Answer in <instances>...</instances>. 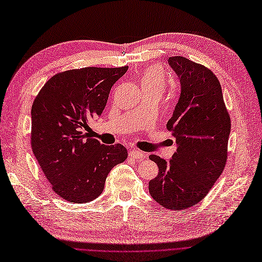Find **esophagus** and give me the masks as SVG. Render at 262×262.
Wrapping results in <instances>:
<instances>
[{
	"instance_id": "obj_1",
	"label": "esophagus",
	"mask_w": 262,
	"mask_h": 262,
	"mask_svg": "<svg viewBox=\"0 0 262 262\" xmlns=\"http://www.w3.org/2000/svg\"><path fill=\"white\" fill-rule=\"evenodd\" d=\"M129 157L132 159H142V158H145V154L141 150L133 149L129 152Z\"/></svg>"
}]
</instances>
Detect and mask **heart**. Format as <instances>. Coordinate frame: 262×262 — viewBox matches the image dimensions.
I'll return each mask as SVG.
<instances>
[{
    "label": "heart",
    "mask_w": 262,
    "mask_h": 262,
    "mask_svg": "<svg viewBox=\"0 0 262 262\" xmlns=\"http://www.w3.org/2000/svg\"><path fill=\"white\" fill-rule=\"evenodd\" d=\"M140 83L143 92H155L161 95L167 86V79L159 67L149 66L141 73Z\"/></svg>",
    "instance_id": "obj_1"
}]
</instances>
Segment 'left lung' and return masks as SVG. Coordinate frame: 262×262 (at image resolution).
<instances>
[{
	"label": "left lung",
	"mask_w": 262,
	"mask_h": 262,
	"mask_svg": "<svg viewBox=\"0 0 262 262\" xmlns=\"http://www.w3.org/2000/svg\"><path fill=\"white\" fill-rule=\"evenodd\" d=\"M181 82V95L167 129L178 149L166 161L150 155L159 172L149 181L154 201L170 210L187 209L206 197L228 159L231 118L218 78L183 56L168 59Z\"/></svg>",
	"instance_id": "obj_1"
}]
</instances>
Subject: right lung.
<instances>
[{"label":"right lung","instance_id":"obj_1","mask_svg":"<svg viewBox=\"0 0 262 262\" xmlns=\"http://www.w3.org/2000/svg\"><path fill=\"white\" fill-rule=\"evenodd\" d=\"M84 67L54 75L31 108V148L62 200L84 204L100 196L110 171L128 157L121 144L106 146L81 132L101 116L111 89L128 70Z\"/></svg>","mask_w":262,"mask_h":262}]
</instances>
